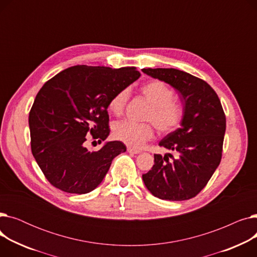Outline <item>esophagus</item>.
I'll use <instances>...</instances> for the list:
<instances>
[{
	"mask_svg": "<svg viewBox=\"0 0 257 257\" xmlns=\"http://www.w3.org/2000/svg\"><path fill=\"white\" fill-rule=\"evenodd\" d=\"M127 151H128L129 153H132V154H140V153H141L140 150L134 149V148H131V147H128V148H127Z\"/></svg>",
	"mask_w": 257,
	"mask_h": 257,
	"instance_id": "1",
	"label": "esophagus"
}]
</instances>
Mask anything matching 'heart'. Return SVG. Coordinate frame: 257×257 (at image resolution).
<instances>
[{"mask_svg": "<svg viewBox=\"0 0 257 257\" xmlns=\"http://www.w3.org/2000/svg\"><path fill=\"white\" fill-rule=\"evenodd\" d=\"M141 90L145 99L151 104L147 119L152 120L156 128L164 133L176 129L182 118V109L178 102L174 100L172 89L161 81L152 80L145 83ZM129 96V88L118 90L108 103L109 110L115 115H120L125 109ZM113 136L117 141L139 149L153 138L154 130L150 124L140 125L124 120L114 125Z\"/></svg>", "mask_w": 257, "mask_h": 257, "instance_id": "heart-1", "label": "heart"}]
</instances>
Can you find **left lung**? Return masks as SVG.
Returning a JSON list of instances; mask_svg holds the SVG:
<instances>
[{
  "label": "left lung",
  "instance_id": "left-lung-1",
  "mask_svg": "<svg viewBox=\"0 0 257 257\" xmlns=\"http://www.w3.org/2000/svg\"><path fill=\"white\" fill-rule=\"evenodd\" d=\"M143 73L170 84L181 96L180 128L159 142L177 154L154 155V166L143 180L153 196L169 201L198 195L220 165L226 117L218 94L205 81L177 69H143Z\"/></svg>",
  "mask_w": 257,
  "mask_h": 257
}]
</instances>
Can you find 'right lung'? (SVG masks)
<instances>
[{
	"instance_id": "1",
	"label": "right lung",
	"mask_w": 257,
	"mask_h": 257,
	"mask_svg": "<svg viewBox=\"0 0 257 257\" xmlns=\"http://www.w3.org/2000/svg\"><path fill=\"white\" fill-rule=\"evenodd\" d=\"M140 77L134 66L75 65L40 88L29 113L31 150L52 185L78 195L99 186L126 146L105 142L99 151L89 152L84 146L86 136L100 143L108 138V103Z\"/></svg>"
}]
</instances>
